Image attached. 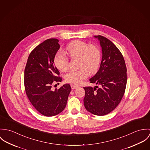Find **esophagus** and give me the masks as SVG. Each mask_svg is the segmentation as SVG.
<instances>
[{"instance_id":"34e87169","label":"esophagus","mask_w":150,"mask_h":150,"mask_svg":"<svg viewBox=\"0 0 150 150\" xmlns=\"http://www.w3.org/2000/svg\"><path fill=\"white\" fill-rule=\"evenodd\" d=\"M71 88L72 90H75V89H76L77 88H78V86H77L76 85H74V84H71Z\"/></svg>"}]
</instances>
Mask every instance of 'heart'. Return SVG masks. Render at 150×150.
Instances as JSON below:
<instances>
[{
    "instance_id": "b5f03b06",
    "label": "heart",
    "mask_w": 150,
    "mask_h": 150,
    "mask_svg": "<svg viewBox=\"0 0 150 150\" xmlns=\"http://www.w3.org/2000/svg\"><path fill=\"white\" fill-rule=\"evenodd\" d=\"M66 51L72 58H79L78 70L69 71L65 76L66 81L74 84H80L88 76V71L96 73L100 67L101 59L100 50L95 45H89L81 40L71 42L67 47ZM56 68L61 71H66L68 67V59L64 54L59 51L54 59Z\"/></svg>"
}]
</instances>
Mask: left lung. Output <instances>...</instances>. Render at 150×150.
<instances>
[{"label": "left lung", "instance_id": "obj_1", "mask_svg": "<svg viewBox=\"0 0 150 150\" xmlns=\"http://www.w3.org/2000/svg\"><path fill=\"white\" fill-rule=\"evenodd\" d=\"M94 37L100 41L102 57L99 70L90 82L100 87H84L83 102L88 112L104 116L116 108L124 94L127 67L122 54L111 41L100 35Z\"/></svg>", "mask_w": 150, "mask_h": 150}]
</instances>
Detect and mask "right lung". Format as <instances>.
<instances>
[{
  "instance_id": "right-lung-1",
  "label": "right lung",
  "mask_w": 150,
  "mask_h": 150,
  "mask_svg": "<svg viewBox=\"0 0 150 150\" xmlns=\"http://www.w3.org/2000/svg\"><path fill=\"white\" fill-rule=\"evenodd\" d=\"M60 47L57 39L44 41L31 52L25 69L24 84L28 98L34 108L45 116L61 113L66 106L71 91L69 84L54 90L52 88L53 82L62 80L54 66V56Z\"/></svg>"
}]
</instances>
